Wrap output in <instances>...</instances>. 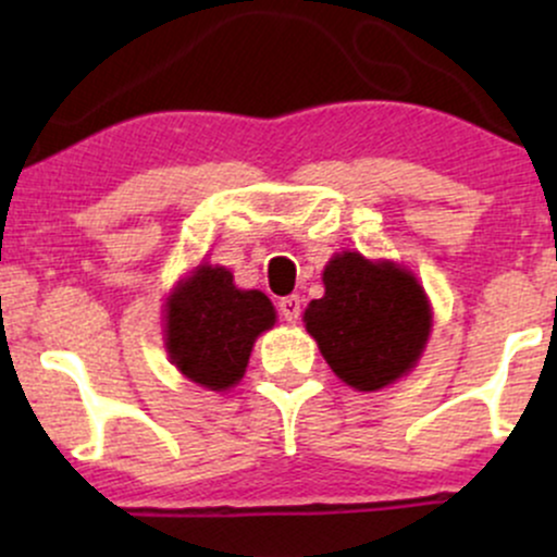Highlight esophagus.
I'll return each instance as SVG.
<instances>
[{
    "label": "esophagus",
    "instance_id": "1",
    "mask_svg": "<svg viewBox=\"0 0 557 557\" xmlns=\"http://www.w3.org/2000/svg\"><path fill=\"white\" fill-rule=\"evenodd\" d=\"M280 314H283L285 322H298L300 319V298L298 296H285L280 298Z\"/></svg>",
    "mask_w": 557,
    "mask_h": 557
}]
</instances>
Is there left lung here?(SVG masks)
<instances>
[{
    "label": "left lung",
    "instance_id": "8db88e82",
    "mask_svg": "<svg viewBox=\"0 0 557 557\" xmlns=\"http://www.w3.org/2000/svg\"><path fill=\"white\" fill-rule=\"evenodd\" d=\"M324 298L306 309L332 372L356 389H380L411 372L430 337L424 290L400 267L345 251L324 267Z\"/></svg>",
    "mask_w": 557,
    "mask_h": 557
}]
</instances>
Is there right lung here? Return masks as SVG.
Wrapping results in <instances>:
<instances>
[{"instance_id":"obj_1","label":"right lung","mask_w":557,"mask_h":557,"mask_svg":"<svg viewBox=\"0 0 557 557\" xmlns=\"http://www.w3.org/2000/svg\"><path fill=\"white\" fill-rule=\"evenodd\" d=\"M274 324L261 290H238L225 267L201 264L168 304L170 359L188 380L227 389L246 372L253 341Z\"/></svg>"}]
</instances>
